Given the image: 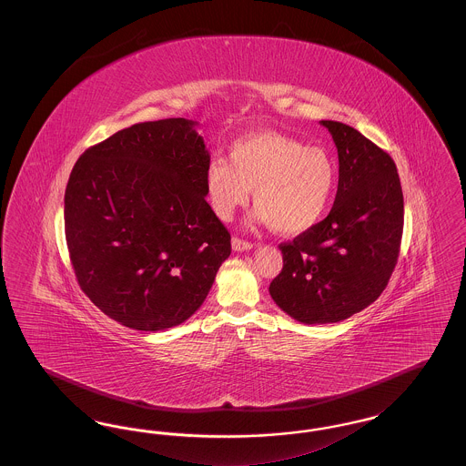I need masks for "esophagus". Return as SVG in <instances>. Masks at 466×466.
Masks as SVG:
<instances>
[{"instance_id":"esophagus-1","label":"esophagus","mask_w":466,"mask_h":466,"mask_svg":"<svg viewBox=\"0 0 466 466\" xmlns=\"http://www.w3.org/2000/svg\"><path fill=\"white\" fill-rule=\"evenodd\" d=\"M251 248H253V243L244 241V239H239V238H232V249L234 251H248Z\"/></svg>"}]
</instances>
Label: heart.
<instances>
[{
  "instance_id": "heart-1",
  "label": "heart",
  "mask_w": 466,
  "mask_h": 466,
  "mask_svg": "<svg viewBox=\"0 0 466 466\" xmlns=\"http://www.w3.org/2000/svg\"><path fill=\"white\" fill-rule=\"evenodd\" d=\"M213 158L204 173L206 198L220 220H230L249 200L255 218L281 234H300L319 222L337 185L333 157L321 147H304L285 134L257 131Z\"/></svg>"
}]
</instances>
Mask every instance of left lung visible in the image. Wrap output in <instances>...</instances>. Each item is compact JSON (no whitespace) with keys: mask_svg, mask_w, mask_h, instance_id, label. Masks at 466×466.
Instances as JSON below:
<instances>
[{"mask_svg":"<svg viewBox=\"0 0 466 466\" xmlns=\"http://www.w3.org/2000/svg\"><path fill=\"white\" fill-rule=\"evenodd\" d=\"M339 156V185L329 217L279 244L283 268L272 300L308 325L342 321L388 287L399 260L403 194L397 166L353 127L321 120Z\"/></svg>","mask_w":466,"mask_h":466,"instance_id":"left-lung-1","label":"left lung"}]
</instances>
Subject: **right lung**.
Segmentation results:
<instances>
[{"mask_svg": "<svg viewBox=\"0 0 466 466\" xmlns=\"http://www.w3.org/2000/svg\"><path fill=\"white\" fill-rule=\"evenodd\" d=\"M196 122L134 124L87 148L65 194L80 289L124 327L157 332L199 309L230 234L206 202L209 164Z\"/></svg>", "mask_w": 466, "mask_h": 466, "instance_id": "obj_1", "label": "right lung"}]
</instances>
